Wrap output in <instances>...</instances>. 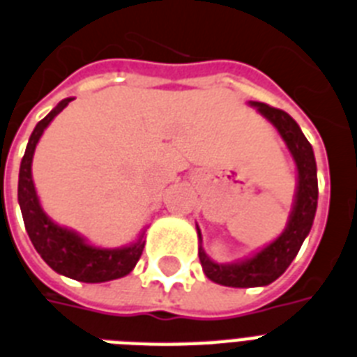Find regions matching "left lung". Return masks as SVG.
I'll use <instances>...</instances> for the list:
<instances>
[{"label":"left lung","instance_id":"1","mask_svg":"<svg viewBox=\"0 0 357 357\" xmlns=\"http://www.w3.org/2000/svg\"><path fill=\"white\" fill-rule=\"evenodd\" d=\"M249 104L259 109V113H262L264 117L279 130L289 153L294 155V161L297 165V192H295L294 208L289 214L288 225L280 233L279 238H275L271 244L245 260L218 264L208 259L202 248V233L196 225L199 238V262L207 279L222 286H231V288L268 286L279 279L299 253L301 245L314 224L315 211H317V165H315L312 144L301 132L299 124L282 109L271 108L264 102Z\"/></svg>","mask_w":357,"mask_h":357}]
</instances>
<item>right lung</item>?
Returning a JSON list of instances; mask_svg holds the SVG:
<instances>
[{"label": "right lung", "mask_w": 357, "mask_h": 357, "mask_svg": "<svg viewBox=\"0 0 357 357\" xmlns=\"http://www.w3.org/2000/svg\"><path fill=\"white\" fill-rule=\"evenodd\" d=\"M71 100L73 98H63L62 102H58L56 108L51 109L31 133L22 165H20L18 204L22 208L23 224L27 229L29 238L49 268H53L56 273L63 275V277L80 280V282H106V280L121 279L135 268V264L143 255L144 233H141L135 242L124 245V248H95V245L88 244L84 236L71 229L54 224L53 220L43 213L33 181L31 167H33V155L38 141L49 123Z\"/></svg>", "instance_id": "obj_1"}]
</instances>
